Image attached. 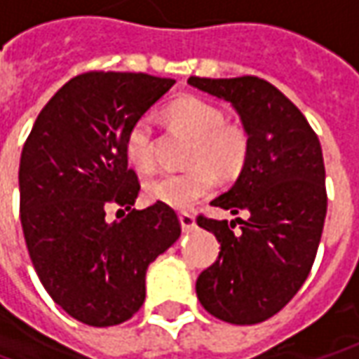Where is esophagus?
<instances>
[{
  "label": "esophagus",
  "instance_id": "34e87169",
  "mask_svg": "<svg viewBox=\"0 0 359 359\" xmlns=\"http://www.w3.org/2000/svg\"><path fill=\"white\" fill-rule=\"evenodd\" d=\"M179 220H180V226H182V230L194 229V217H192L191 212H180Z\"/></svg>",
  "mask_w": 359,
  "mask_h": 359
}]
</instances>
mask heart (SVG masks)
Masks as SVG:
<instances>
[{
	"instance_id": "b5f03b06",
	"label": "heart",
	"mask_w": 359,
	"mask_h": 359,
	"mask_svg": "<svg viewBox=\"0 0 359 359\" xmlns=\"http://www.w3.org/2000/svg\"><path fill=\"white\" fill-rule=\"evenodd\" d=\"M170 123L192 139L187 172L163 175L147 182L144 192L151 201L172 208H191L217 189L215 170L222 179L241 172L248 156V135L241 125L224 121L222 109L201 97L177 99L167 111ZM129 163L142 172L156 167L155 130L149 118H139L125 139Z\"/></svg>"
}]
</instances>
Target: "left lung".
Here are the masks:
<instances>
[{"label": "left lung", "instance_id": "obj_1", "mask_svg": "<svg viewBox=\"0 0 359 359\" xmlns=\"http://www.w3.org/2000/svg\"><path fill=\"white\" fill-rule=\"evenodd\" d=\"M189 85L230 103L248 135L238 179L210 203L246 220L196 218L220 242L196 296L218 320L258 324L290 302L314 264L327 206L322 147L300 109L268 81L191 77Z\"/></svg>", "mask_w": 359, "mask_h": 359}]
</instances>
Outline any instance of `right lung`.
I'll list each match as a JSON object with an SVG mask.
<instances>
[{
    "label": "right lung",
    "instance_id": "add662e5",
    "mask_svg": "<svg viewBox=\"0 0 359 359\" xmlns=\"http://www.w3.org/2000/svg\"><path fill=\"white\" fill-rule=\"evenodd\" d=\"M172 85L147 73L77 75L23 144L19 212L33 268L53 302L87 326H117L139 312L147 268L179 241L170 206L133 208L141 184L125 153L130 127ZM111 205L126 218L109 223Z\"/></svg>",
    "mask_w": 359,
    "mask_h": 359
}]
</instances>
